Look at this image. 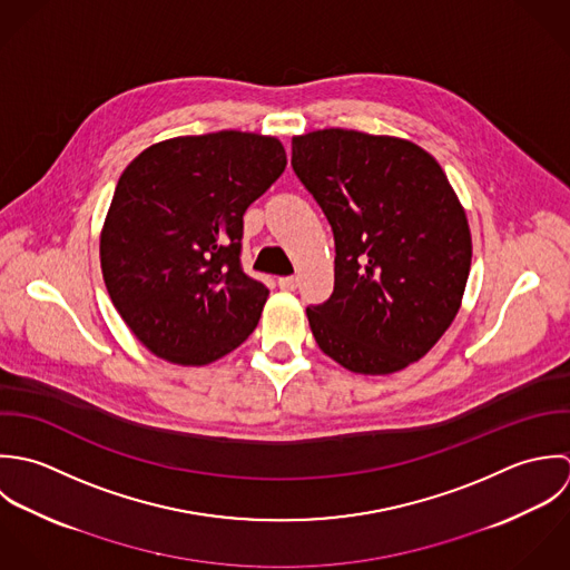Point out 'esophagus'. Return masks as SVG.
I'll return each instance as SVG.
<instances>
[{
	"label": "esophagus",
	"instance_id": "1",
	"mask_svg": "<svg viewBox=\"0 0 570 570\" xmlns=\"http://www.w3.org/2000/svg\"><path fill=\"white\" fill-rule=\"evenodd\" d=\"M277 284H279V288H284V291H295L297 284H299V279H297L295 275H288V277H279Z\"/></svg>",
	"mask_w": 570,
	"mask_h": 570
}]
</instances>
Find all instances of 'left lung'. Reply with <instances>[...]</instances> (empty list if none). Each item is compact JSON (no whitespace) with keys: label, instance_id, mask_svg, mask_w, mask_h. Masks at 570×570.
I'll return each instance as SVG.
<instances>
[{"label":"left lung","instance_id":"obj_1","mask_svg":"<svg viewBox=\"0 0 570 570\" xmlns=\"http://www.w3.org/2000/svg\"><path fill=\"white\" fill-rule=\"evenodd\" d=\"M291 165L335 235V291L306 308L317 345L358 374L425 356L452 326L471 266L443 167L412 140L342 127L295 136Z\"/></svg>","mask_w":570,"mask_h":570}]
</instances>
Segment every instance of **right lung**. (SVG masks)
<instances>
[{
	"instance_id": "right-lung-1",
	"label": "right lung",
	"mask_w": 570,
	"mask_h": 570,
	"mask_svg": "<svg viewBox=\"0 0 570 570\" xmlns=\"http://www.w3.org/2000/svg\"><path fill=\"white\" fill-rule=\"evenodd\" d=\"M284 167L275 136L235 129L156 142L125 167L101 230V271L149 352L207 365L255 331L268 288L242 271V218Z\"/></svg>"
}]
</instances>
